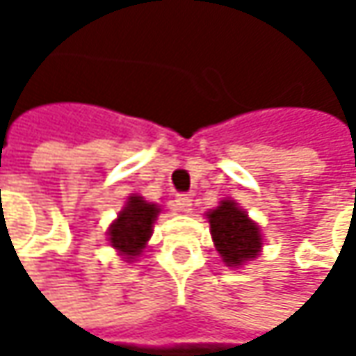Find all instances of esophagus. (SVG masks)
<instances>
[{
    "mask_svg": "<svg viewBox=\"0 0 356 356\" xmlns=\"http://www.w3.org/2000/svg\"><path fill=\"white\" fill-rule=\"evenodd\" d=\"M191 206H193V204H191V197H189V195H183V193H181V195L175 197V208H177L179 212L189 214V212H191Z\"/></svg>",
    "mask_w": 356,
    "mask_h": 356,
    "instance_id": "34e87169",
    "label": "esophagus"
}]
</instances>
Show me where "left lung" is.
Masks as SVG:
<instances>
[{
	"mask_svg": "<svg viewBox=\"0 0 356 356\" xmlns=\"http://www.w3.org/2000/svg\"><path fill=\"white\" fill-rule=\"evenodd\" d=\"M210 235L214 248L220 253L222 261L231 268L243 266L261 251V233L259 225L253 222L243 208L233 200H222L220 206L208 214Z\"/></svg>",
	"mask_w": 356,
	"mask_h": 356,
	"instance_id": "obj_1",
	"label": "left lung"
}]
</instances>
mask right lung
<instances>
[{"instance_id": "1", "label": "right lung", "mask_w": 356, "mask_h": 356, "mask_svg": "<svg viewBox=\"0 0 356 356\" xmlns=\"http://www.w3.org/2000/svg\"><path fill=\"white\" fill-rule=\"evenodd\" d=\"M159 212L161 208L156 204H150L136 193L129 195L117 220H113L108 227L111 248L117 249L127 261H131L146 248Z\"/></svg>"}]
</instances>
